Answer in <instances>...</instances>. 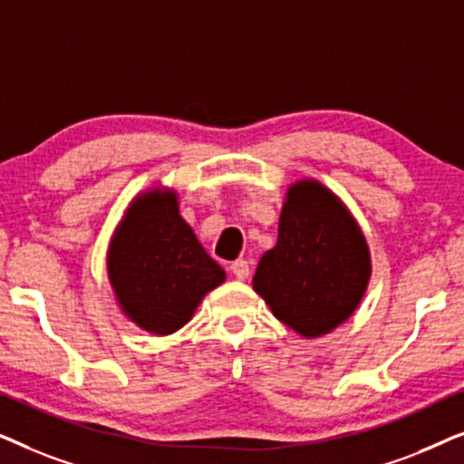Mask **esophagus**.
I'll return each mask as SVG.
<instances>
[{"label":"esophagus","instance_id":"esophagus-1","mask_svg":"<svg viewBox=\"0 0 464 464\" xmlns=\"http://www.w3.org/2000/svg\"><path fill=\"white\" fill-rule=\"evenodd\" d=\"M230 272L240 281H245L246 276H249V264L245 262V259H237V262L230 264Z\"/></svg>","mask_w":464,"mask_h":464}]
</instances>
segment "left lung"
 <instances>
[{
    "instance_id": "8db88e82",
    "label": "left lung",
    "mask_w": 464,
    "mask_h": 464,
    "mask_svg": "<svg viewBox=\"0 0 464 464\" xmlns=\"http://www.w3.org/2000/svg\"><path fill=\"white\" fill-rule=\"evenodd\" d=\"M372 275L357 221L319 181L287 189L278 238L259 259L253 289L304 338L329 334L359 306Z\"/></svg>"
}]
</instances>
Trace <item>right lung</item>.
I'll return each instance as SVG.
<instances>
[{
  "label": "right lung",
  "mask_w": 464,
  "mask_h": 464,
  "mask_svg": "<svg viewBox=\"0 0 464 464\" xmlns=\"http://www.w3.org/2000/svg\"><path fill=\"white\" fill-rule=\"evenodd\" d=\"M110 283L124 314L145 332L169 335L192 319L226 272L179 215L175 192L132 202L107 253Z\"/></svg>",
  "instance_id": "right-lung-1"
}]
</instances>
